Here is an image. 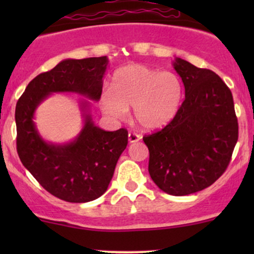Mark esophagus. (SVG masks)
Instances as JSON below:
<instances>
[{
    "instance_id": "1",
    "label": "esophagus",
    "mask_w": 254,
    "mask_h": 254,
    "mask_svg": "<svg viewBox=\"0 0 254 254\" xmlns=\"http://www.w3.org/2000/svg\"><path fill=\"white\" fill-rule=\"evenodd\" d=\"M127 138H129L130 143H135V142H138L139 139H141V136H139L138 133H136V132H129V135H127Z\"/></svg>"
}]
</instances>
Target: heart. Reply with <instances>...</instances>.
<instances>
[{
    "instance_id": "obj_1",
    "label": "heart",
    "mask_w": 254,
    "mask_h": 254,
    "mask_svg": "<svg viewBox=\"0 0 254 254\" xmlns=\"http://www.w3.org/2000/svg\"><path fill=\"white\" fill-rule=\"evenodd\" d=\"M184 84L176 72L160 71L142 64L119 68L112 76V88H104L99 104L115 119H125L133 107L137 124L145 130L164 127L179 112Z\"/></svg>"
}]
</instances>
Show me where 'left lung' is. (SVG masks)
<instances>
[{
    "label": "left lung",
    "mask_w": 254,
    "mask_h": 254,
    "mask_svg": "<svg viewBox=\"0 0 254 254\" xmlns=\"http://www.w3.org/2000/svg\"><path fill=\"white\" fill-rule=\"evenodd\" d=\"M173 65L183 80L185 99L173 121L143 141L153 182L166 193L185 196L204 190L224 173L239 125L232 92L222 78L182 58Z\"/></svg>",
    "instance_id": "1"
}]
</instances>
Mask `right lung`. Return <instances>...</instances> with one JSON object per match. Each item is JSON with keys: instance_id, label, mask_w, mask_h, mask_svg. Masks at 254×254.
<instances>
[{"instance_id": "right-lung-1", "label": "right lung", "mask_w": 254, "mask_h": 254, "mask_svg": "<svg viewBox=\"0 0 254 254\" xmlns=\"http://www.w3.org/2000/svg\"><path fill=\"white\" fill-rule=\"evenodd\" d=\"M107 63L106 56L64 60L34 77L16 103L20 160L46 191L65 202L86 203L105 193L127 145V130L105 131L95 127L83 101L84 125L76 138L63 145L48 143L36 129L34 111L51 93H78L98 101Z\"/></svg>"}]
</instances>
